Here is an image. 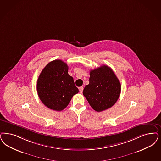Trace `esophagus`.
I'll list each match as a JSON object with an SVG mask.
<instances>
[{"label": "esophagus", "instance_id": "1", "mask_svg": "<svg viewBox=\"0 0 161 161\" xmlns=\"http://www.w3.org/2000/svg\"><path fill=\"white\" fill-rule=\"evenodd\" d=\"M83 87H80L79 88V91H80V93H83Z\"/></svg>", "mask_w": 161, "mask_h": 161}]
</instances>
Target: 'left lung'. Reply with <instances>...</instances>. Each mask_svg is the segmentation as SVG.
<instances>
[{"label": "left lung", "instance_id": "obj_1", "mask_svg": "<svg viewBox=\"0 0 161 161\" xmlns=\"http://www.w3.org/2000/svg\"><path fill=\"white\" fill-rule=\"evenodd\" d=\"M121 86L110 67L102 65L91 70L89 84L84 89V97L97 112L111 108L118 99Z\"/></svg>", "mask_w": 161, "mask_h": 161}]
</instances>
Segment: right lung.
I'll return each instance as SVG.
<instances>
[{
    "label": "right lung",
    "instance_id": "add662e5",
    "mask_svg": "<svg viewBox=\"0 0 161 161\" xmlns=\"http://www.w3.org/2000/svg\"><path fill=\"white\" fill-rule=\"evenodd\" d=\"M67 64L59 59L48 63L39 75L37 91L40 100L54 111L64 109L74 94L78 93Z\"/></svg>",
    "mask_w": 161,
    "mask_h": 161
}]
</instances>
